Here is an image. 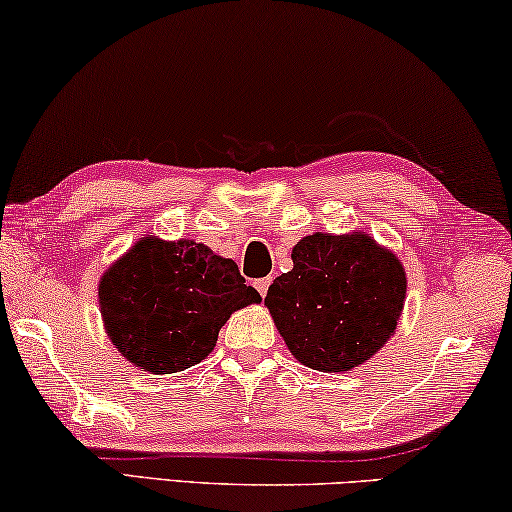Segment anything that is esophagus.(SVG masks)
Listing matches in <instances>:
<instances>
[{
    "label": "esophagus",
    "mask_w": 512,
    "mask_h": 512,
    "mask_svg": "<svg viewBox=\"0 0 512 512\" xmlns=\"http://www.w3.org/2000/svg\"><path fill=\"white\" fill-rule=\"evenodd\" d=\"M271 280H273V278H262V280H257V282H255V289L259 291V296H262V298L266 296V291H269V287H271Z\"/></svg>",
    "instance_id": "34e87169"
}]
</instances>
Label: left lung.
<instances>
[{"mask_svg": "<svg viewBox=\"0 0 512 512\" xmlns=\"http://www.w3.org/2000/svg\"><path fill=\"white\" fill-rule=\"evenodd\" d=\"M294 269L273 280L264 303L291 355L316 371H351L389 337L405 300V269L369 234H310Z\"/></svg>", "mask_w": 512, "mask_h": 512, "instance_id": "left-lung-1", "label": "left lung"}]
</instances>
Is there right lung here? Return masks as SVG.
<instances>
[{
	"label": "right lung",
	"mask_w": 512,
	"mask_h": 512,
	"mask_svg": "<svg viewBox=\"0 0 512 512\" xmlns=\"http://www.w3.org/2000/svg\"><path fill=\"white\" fill-rule=\"evenodd\" d=\"M97 298L111 344L152 373L205 360L230 314L262 300L239 266L205 243L154 237L136 241L102 275Z\"/></svg>",
	"instance_id": "obj_1"
}]
</instances>
